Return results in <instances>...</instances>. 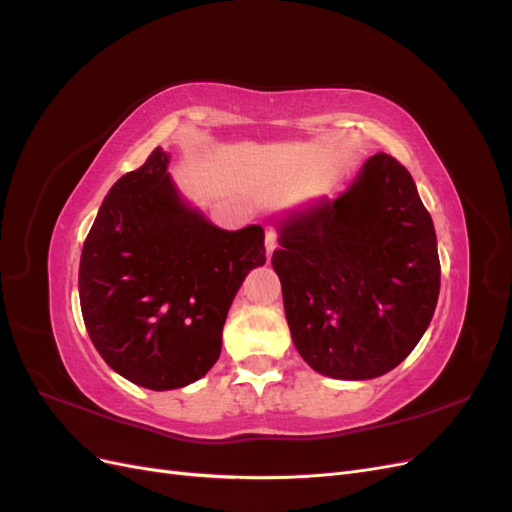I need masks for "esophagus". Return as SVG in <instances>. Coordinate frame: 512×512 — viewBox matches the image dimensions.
<instances>
[{"label":"esophagus","mask_w":512,"mask_h":512,"mask_svg":"<svg viewBox=\"0 0 512 512\" xmlns=\"http://www.w3.org/2000/svg\"><path fill=\"white\" fill-rule=\"evenodd\" d=\"M265 245H267V254L271 256V254L275 252V247H277V235H275V230H273V228H267V235H265Z\"/></svg>","instance_id":"34e87169"}]
</instances>
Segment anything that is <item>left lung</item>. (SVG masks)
<instances>
[{
  "label": "left lung",
  "instance_id": "left-lung-1",
  "mask_svg": "<svg viewBox=\"0 0 512 512\" xmlns=\"http://www.w3.org/2000/svg\"><path fill=\"white\" fill-rule=\"evenodd\" d=\"M273 224L271 265L303 361L337 380L404 361L440 294L436 228L408 170L376 153L337 198L307 200Z\"/></svg>",
  "mask_w": 512,
  "mask_h": 512
}]
</instances>
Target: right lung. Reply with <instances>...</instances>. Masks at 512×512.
I'll list each match as a JSON object with an SVG mask.
<instances>
[{"instance_id":"add662e5","label":"right lung","mask_w":512,"mask_h":512,"mask_svg":"<svg viewBox=\"0 0 512 512\" xmlns=\"http://www.w3.org/2000/svg\"><path fill=\"white\" fill-rule=\"evenodd\" d=\"M156 147L108 190L83 245L81 312L106 365L151 391L181 389L220 359L232 299L267 262L265 230H224L179 192Z\"/></svg>"}]
</instances>
